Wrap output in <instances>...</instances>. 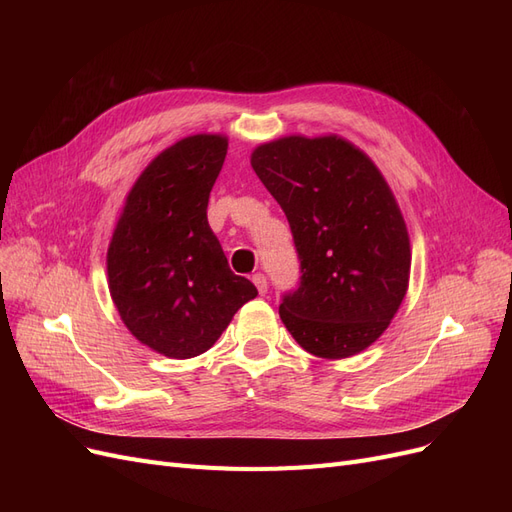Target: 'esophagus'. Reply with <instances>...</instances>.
<instances>
[{
	"instance_id": "34e87169",
	"label": "esophagus",
	"mask_w": 512,
	"mask_h": 512,
	"mask_svg": "<svg viewBox=\"0 0 512 512\" xmlns=\"http://www.w3.org/2000/svg\"><path fill=\"white\" fill-rule=\"evenodd\" d=\"M252 282H254V286L258 288L260 294L267 292V277H265V275H262V273H254V275H252Z\"/></svg>"
}]
</instances>
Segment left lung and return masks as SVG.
I'll list each match as a JSON object with an SVG mask.
<instances>
[{
  "label": "left lung",
  "instance_id": "obj_1",
  "mask_svg": "<svg viewBox=\"0 0 512 512\" xmlns=\"http://www.w3.org/2000/svg\"><path fill=\"white\" fill-rule=\"evenodd\" d=\"M252 168L284 209L301 262L280 318L309 354L346 359L386 331L406 297L404 215L367 153L335 134L258 145Z\"/></svg>",
  "mask_w": 512,
  "mask_h": 512
}]
</instances>
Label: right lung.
I'll return each mask as SVG.
<instances>
[{
    "instance_id": "right-lung-1",
    "label": "right lung",
    "mask_w": 512,
    "mask_h": 512,
    "mask_svg": "<svg viewBox=\"0 0 512 512\" xmlns=\"http://www.w3.org/2000/svg\"><path fill=\"white\" fill-rule=\"evenodd\" d=\"M226 149L222 134L164 149L132 185L108 245V290L123 324L168 359L207 352L258 294L230 271L207 222Z\"/></svg>"
}]
</instances>
